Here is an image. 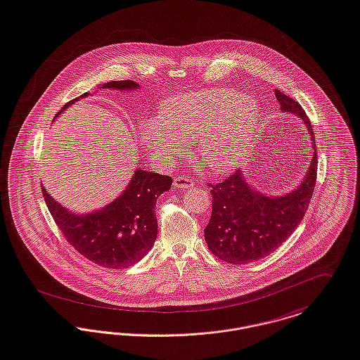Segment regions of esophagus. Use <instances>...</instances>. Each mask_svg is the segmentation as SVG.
<instances>
[{
    "label": "esophagus",
    "instance_id": "34e87169",
    "mask_svg": "<svg viewBox=\"0 0 360 360\" xmlns=\"http://www.w3.org/2000/svg\"><path fill=\"white\" fill-rule=\"evenodd\" d=\"M173 186L179 190H187V188H191L195 186L194 180L190 179V177H186V176H177L173 181Z\"/></svg>",
    "mask_w": 360,
    "mask_h": 360
}]
</instances>
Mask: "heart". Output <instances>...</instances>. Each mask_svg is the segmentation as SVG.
<instances>
[{
	"mask_svg": "<svg viewBox=\"0 0 360 360\" xmlns=\"http://www.w3.org/2000/svg\"><path fill=\"white\" fill-rule=\"evenodd\" d=\"M262 118L259 100L229 88L179 94L143 121L140 137L155 155L170 160L194 144L196 158L214 173H227L250 151Z\"/></svg>",
	"mask_w": 360,
	"mask_h": 360,
	"instance_id": "heart-1",
	"label": "heart"
}]
</instances>
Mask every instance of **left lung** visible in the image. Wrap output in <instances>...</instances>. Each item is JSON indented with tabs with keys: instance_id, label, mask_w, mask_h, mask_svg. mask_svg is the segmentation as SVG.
Returning <instances> with one entry per match:
<instances>
[{
	"instance_id": "left-lung-1",
	"label": "left lung",
	"mask_w": 360,
	"mask_h": 360,
	"mask_svg": "<svg viewBox=\"0 0 360 360\" xmlns=\"http://www.w3.org/2000/svg\"><path fill=\"white\" fill-rule=\"evenodd\" d=\"M281 110L298 117L311 136L312 155L302 181L281 196L257 191L242 170L212 187V216L205 229L209 250L229 264L257 262L276 250L298 227L315 190L318 155L312 125L295 98L275 91Z\"/></svg>"
}]
</instances>
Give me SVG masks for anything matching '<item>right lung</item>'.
Returning <instances> with one entry per match:
<instances>
[{
    "label": "right lung",
    "instance_id": "right-lung-1",
    "mask_svg": "<svg viewBox=\"0 0 360 360\" xmlns=\"http://www.w3.org/2000/svg\"><path fill=\"white\" fill-rule=\"evenodd\" d=\"M98 88L127 92L137 89L139 84L129 79L110 81ZM88 96L89 94L85 92L68 101L55 120L67 107ZM170 186L169 176L136 169L121 195L103 209L85 214L68 210L44 187L42 195L56 226L78 253L100 266L120 269L140 262L153 248L158 233L155 203L158 196L170 190Z\"/></svg>",
    "mask_w": 360,
    "mask_h": 360
}]
</instances>
